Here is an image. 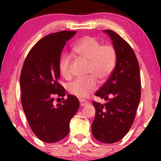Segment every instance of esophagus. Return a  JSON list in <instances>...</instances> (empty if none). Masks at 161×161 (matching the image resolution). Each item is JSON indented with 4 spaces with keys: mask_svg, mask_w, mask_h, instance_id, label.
Instances as JSON below:
<instances>
[{
    "mask_svg": "<svg viewBox=\"0 0 161 161\" xmlns=\"http://www.w3.org/2000/svg\"><path fill=\"white\" fill-rule=\"evenodd\" d=\"M88 104H89V102H87V101L83 100H80V105L81 107L85 106V105H86Z\"/></svg>",
    "mask_w": 161,
    "mask_h": 161,
    "instance_id": "34e87169",
    "label": "esophagus"
}]
</instances>
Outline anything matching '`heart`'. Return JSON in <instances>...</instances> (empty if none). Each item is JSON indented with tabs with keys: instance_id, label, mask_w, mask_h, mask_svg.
<instances>
[{
	"instance_id": "heart-1",
	"label": "heart",
	"mask_w": 161,
	"mask_h": 161,
	"mask_svg": "<svg viewBox=\"0 0 161 161\" xmlns=\"http://www.w3.org/2000/svg\"><path fill=\"white\" fill-rule=\"evenodd\" d=\"M72 51L80 58L89 61L86 78L77 79L68 86V91L80 99L86 98L97 87V81L103 83L108 78L116 64V54L113 46L102 45L94 37L85 36L75 44ZM71 57L64 55L59 61V70L64 78L70 76Z\"/></svg>"
}]
</instances>
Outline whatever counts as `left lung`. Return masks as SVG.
<instances>
[{"label":"left lung","mask_w":161,"mask_h":161,"mask_svg":"<svg viewBox=\"0 0 161 161\" xmlns=\"http://www.w3.org/2000/svg\"><path fill=\"white\" fill-rule=\"evenodd\" d=\"M116 50V63L113 72L95 95L107 100L93 102L96 113L92 124L97 140L112 144L122 139L130 128L141 98L139 65L129 44L113 31L104 30Z\"/></svg>","instance_id":"1"}]
</instances>
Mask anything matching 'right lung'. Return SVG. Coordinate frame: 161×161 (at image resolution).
<instances>
[{
    "mask_svg": "<svg viewBox=\"0 0 161 161\" xmlns=\"http://www.w3.org/2000/svg\"><path fill=\"white\" fill-rule=\"evenodd\" d=\"M76 31H60L39 40L28 53L20 75L21 101L28 122L41 141L55 143L69 131V122L78 111V99L68 94L67 100L54 105V95L65 96L58 83L59 61L66 42Z\"/></svg>",
    "mask_w": 161,
    "mask_h": 161,
    "instance_id": "obj_1",
    "label": "right lung"
}]
</instances>
